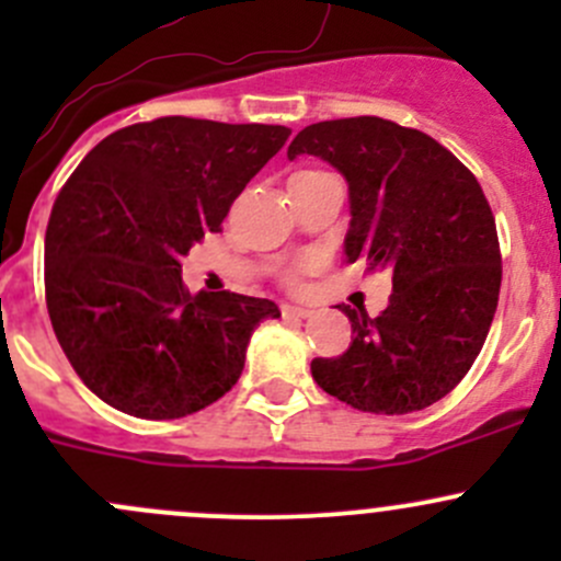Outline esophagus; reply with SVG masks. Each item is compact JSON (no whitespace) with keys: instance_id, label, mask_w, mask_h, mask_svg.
Returning a JSON list of instances; mask_svg holds the SVG:
<instances>
[{"instance_id":"1","label":"esophagus","mask_w":561,"mask_h":561,"mask_svg":"<svg viewBox=\"0 0 561 561\" xmlns=\"http://www.w3.org/2000/svg\"><path fill=\"white\" fill-rule=\"evenodd\" d=\"M282 314L296 317V320H307V317H312L314 312H312V309H307V307H290V304H285V307H282Z\"/></svg>"}]
</instances>
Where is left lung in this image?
<instances>
[{
	"label": "left lung",
	"mask_w": 561,
	"mask_h": 561,
	"mask_svg": "<svg viewBox=\"0 0 561 561\" xmlns=\"http://www.w3.org/2000/svg\"><path fill=\"white\" fill-rule=\"evenodd\" d=\"M298 154L347 181V263L393 279L380 317L336 307L355 339L339 358L312 360L314 382L375 415L434 404L474 364L500 301V241L478 179L426 133L377 116L309 124L287 149Z\"/></svg>",
	"instance_id": "1"
}]
</instances>
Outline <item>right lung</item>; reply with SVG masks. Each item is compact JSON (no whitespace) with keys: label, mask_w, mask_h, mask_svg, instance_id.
I'll return each mask as SVG.
<instances>
[{"label":"right lung","mask_w":561,"mask_h":561,"mask_svg":"<svg viewBox=\"0 0 561 561\" xmlns=\"http://www.w3.org/2000/svg\"><path fill=\"white\" fill-rule=\"evenodd\" d=\"M279 124L165 116L100 140L61 186L45 230L50 325L83 386L127 415L173 421L244 371L268 298L195 293L181 257L217 233L285 146Z\"/></svg>","instance_id":"obj_1"}]
</instances>
